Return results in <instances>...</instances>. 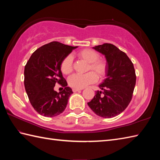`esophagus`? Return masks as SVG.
<instances>
[{
  "label": "esophagus",
  "instance_id": "1",
  "mask_svg": "<svg viewBox=\"0 0 160 160\" xmlns=\"http://www.w3.org/2000/svg\"><path fill=\"white\" fill-rule=\"evenodd\" d=\"M82 89H77V88H73V92H77V91H80Z\"/></svg>",
  "mask_w": 160,
  "mask_h": 160
}]
</instances>
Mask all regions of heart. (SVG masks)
<instances>
[{
    "instance_id": "obj_1",
    "label": "heart",
    "mask_w": 160,
    "mask_h": 160,
    "mask_svg": "<svg viewBox=\"0 0 160 160\" xmlns=\"http://www.w3.org/2000/svg\"><path fill=\"white\" fill-rule=\"evenodd\" d=\"M77 56L78 58L89 63L88 69L93 71L97 73L98 78H101L105 76L107 70V62L103 59H98L99 55L95 51L90 49H84L80 51L77 53ZM60 69L64 74H69L73 70L72 57L67 56L64 58L61 62ZM96 75L91 71L85 74H74L69 78V84L73 88L82 89L89 84L96 82Z\"/></svg>"
}]
</instances>
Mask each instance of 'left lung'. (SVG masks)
<instances>
[{
    "label": "left lung",
    "instance_id": "1",
    "mask_svg": "<svg viewBox=\"0 0 160 160\" xmlns=\"http://www.w3.org/2000/svg\"><path fill=\"white\" fill-rule=\"evenodd\" d=\"M93 49L106 58V78L99 84L102 91L88 105L97 115L104 118L117 116L128 107L132 99L136 76L131 60L124 52L109 43L95 46Z\"/></svg>",
    "mask_w": 160,
    "mask_h": 160
}]
</instances>
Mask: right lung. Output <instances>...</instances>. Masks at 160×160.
Returning a JSON list of instances; mask_svg holds the SVG:
<instances>
[{
    "instance_id": "right-lung-1",
    "label": "right lung",
    "mask_w": 160,
    "mask_h": 160,
    "mask_svg": "<svg viewBox=\"0 0 160 160\" xmlns=\"http://www.w3.org/2000/svg\"><path fill=\"white\" fill-rule=\"evenodd\" d=\"M78 47H71L53 41L40 47L30 57L25 67V88L33 108L47 118L62 113L73 93L64 79L60 64L62 60ZM56 83L64 89L58 93L54 90Z\"/></svg>"
}]
</instances>
